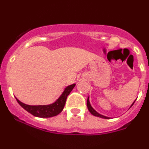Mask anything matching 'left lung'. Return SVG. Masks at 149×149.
Instances as JSON below:
<instances>
[{"mask_svg": "<svg viewBox=\"0 0 149 149\" xmlns=\"http://www.w3.org/2000/svg\"><path fill=\"white\" fill-rule=\"evenodd\" d=\"M134 102H135V101H134ZM134 102H133V104H132V106L133 104H134ZM87 106H88L89 111L91 113L93 116H97V117L102 118H105V119H109V117H107V116H104L103 115H101V114L99 113H97L96 111H95V109H94L93 108L91 107V105H90V101H89V97L88 98V100H87ZM132 106H131V107H132Z\"/></svg>", "mask_w": 149, "mask_h": 149, "instance_id": "8db88e82", "label": "left lung"}]
</instances>
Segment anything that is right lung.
I'll return each mask as SVG.
<instances>
[{
  "label": "right lung",
  "mask_w": 149,
  "mask_h": 149,
  "mask_svg": "<svg viewBox=\"0 0 149 149\" xmlns=\"http://www.w3.org/2000/svg\"><path fill=\"white\" fill-rule=\"evenodd\" d=\"M76 84L69 85L65 88L64 91L59 97V99L54 103L49 104V105H38L31 106L27 105L20 102L16 98L17 101L21 107L24 109L26 111L30 113L34 116L39 118H50L58 115L62 111L65 104H66V98L70 92L73 90Z\"/></svg>",
  "instance_id": "right-lung-1"
}]
</instances>
